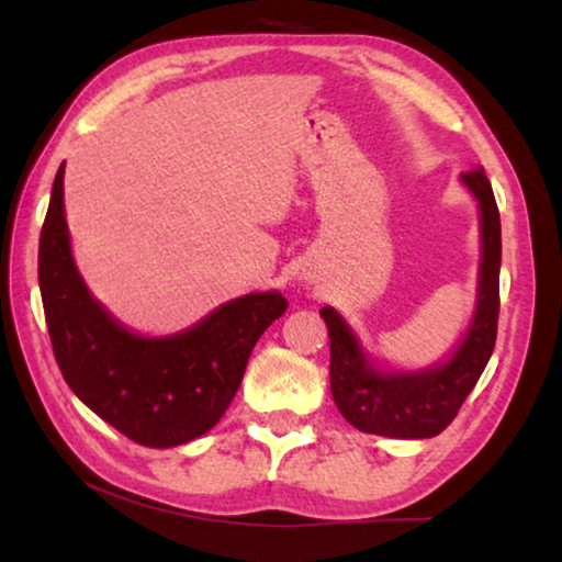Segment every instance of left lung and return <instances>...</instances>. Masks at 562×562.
<instances>
[{
    "instance_id": "left-lung-1",
    "label": "left lung",
    "mask_w": 562,
    "mask_h": 562,
    "mask_svg": "<svg viewBox=\"0 0 562 562\" xmlns=\"http://www.w3.org/2000/svg\"><path fill=\"white\" fill-rule=\"evenodd\" d=\"M465 187L481 206V283L473 325L445 366L419 373H381L340 319L325 306L322 319L329 329V389L337 409L360 432L422 440L440 435L479 383L496 345L498 266H502V220L494 189L483 168L463 173Z\"/></svg>"
}]
</instances>
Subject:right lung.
Returning a JSON list of instances; mask_svg holds the SVG:
<instances>
[{
  "label": "right lung",
  "instance_id": "obj_1",
  "mask_svg": "<svg viewBox=\"0 0 562 562\" xmlns=\"http://www.w3.org/2000/svg\"><path fill=\"white\" fill-rule=\"evenodd\" d=\"M53 356L76 396L137 445L173 448L210 432L240 389L258 337L286 312L276 291L227 302L187 333L148 340L117 325L83 286L68 245L64 166L37 252Z\"/></svg>",
  "mask_w": 562,
  "mask_h": 562
}]
</instances>
